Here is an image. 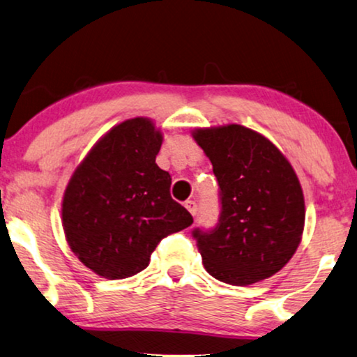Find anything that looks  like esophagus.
Returning a JSON list of instances; mask_svg holds the SVG:
<instances>
[{
    "instance_id": "1",
    "label": "esophagus",
    "mask_w": 357,
    "mask_h": 357,
    "mask_svg": "<svg viewBox=\"0 0 357 357\" xmlns=\"http://www.w3.org/2000/svg\"><path fill=\"white\" fill-rule=\"evenodd\" d=\"M184 206H186V208L189 212H191V215H196L197 213V204L194 202V201H186V204H184Z\"/></svg>"
}]
</instances>
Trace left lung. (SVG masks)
Wrapping results in <instances>:
<instances>
[{"mask_svg":"<svg viewBox=\"0 0 357 357\" xmlns=\"http://www.w3.org/2000/svg\"><path fill=\"white\" fill-rule=\"evenodd\" d=\"M192 139L213 166L222 215L197 250L212 278L251 286L279 273L296 253L305 227V201L296 169L263 134L240 123L197 127Z\"/></svg>","mask_w":357,"mask_h":357,"instance_id":"1","label":"left lung"}]
</instances>
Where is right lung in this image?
I'll list each match as a JSON object with an SVG mask.
<instances>
[{
    "label": "right lung",
    "mask_w": 357,
    "mask_h": 357,
    "mask_svg": "<svg viewBox=\"0 0 357 357\" xmlns=\"http://www.w3.org/2000/svg\"><path fill=\"white\" fill-rule=\"evenodd\" d=\"M163 132L149 117L127 119L91 146L71 174L61 225L76 258L101 278L144 271L166 235L192 217L171 199V176L155 163Z\"/></svg>",
    "instance_id": "right-lung-1"
}]
</instances>
